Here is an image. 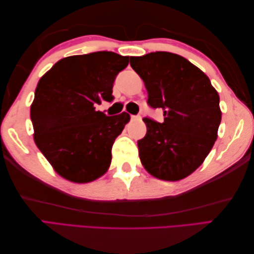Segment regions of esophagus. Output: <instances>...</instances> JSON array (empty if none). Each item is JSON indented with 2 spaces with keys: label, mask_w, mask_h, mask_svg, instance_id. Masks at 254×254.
<instances>
[{
  "label": "esophagus",
  "mask_w": 254,
  "mask_h": 254,
  "mask_svg": "<svg viewBox=\"0 0 254 254\" xmlns=\"http://www.w3.org/2000/svg\"><path fill=\"white\" fill-rule=\"evenodd\" d=\"M141 116H131V120L132 121H136V120H141Z\"/></svg>",
  "instance_id": "1"
}]
</instances>
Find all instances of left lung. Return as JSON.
Segmentation results:
<instances>
[{"label": "left lung", "instance_id": "left-lung-1", "mask_svg": "<svg viewBox=\"0 0 254 254\" xmlns=\"http://www.w3.org/2000/svg\"><path fill=\"white\" fill-rule=\"evenodd\" d=\"M130 64L147 89V104L164 121L144 118L147 132L137 141L144 168L161 180L177 181L202 165L222 121L219 96L201 69L181 56L152 52Z\"/></svg>", "mask_w": 254, "mask_h": 254}]
</instances>
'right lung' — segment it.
<instances>
[{"label": "right lung", "instance_id": "1", "mask_svg": "<svg viewBox=\"0 0 254 254\" xmlns=\"http://www.w3.org/2000/svg\"><path fill=\"white\" fill-rule=\"evenodd\" d=\"M127 64L128 57L111 51L72 56L38 83L30 107L35 143L65 179L90 182L109 168L112 145L130 115L108 117L95 106L115 99L113 83Z\"/></svg>", "mask_w": 254, "mask_h": 254}]
</instances>
